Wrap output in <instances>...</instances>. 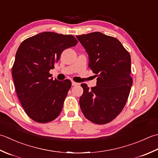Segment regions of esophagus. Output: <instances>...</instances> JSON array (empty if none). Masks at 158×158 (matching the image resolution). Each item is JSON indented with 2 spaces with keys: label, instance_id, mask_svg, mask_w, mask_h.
Returning a JSON list of instances; mask_svg holds the SVG:
<instances>
[{
  "label": "esophagus",
  "instance_id": "1",
  "mask_svg": "<svg viewBox=\"0 0 158 158\" xmlns=\"http://www.w3.org/2000/svg\"><path fill=\"white\" fill-rule=\"evenodd\" d=\"M72 86H77V85H79V83L76 82L74 81H72Z\"/></svg>",
  "mask_w": 158,
  "mask_h": 158
}]
</instances>
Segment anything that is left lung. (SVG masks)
<instances>
[{
    "label": "left lung",
    "mask_w": 158,
    "mask_h": 158,
    "mask_svg": "<svg viewBox=\"0 0 158 158\" xmlns=\"http://www.w3.org/2000/svg\"><path fill=\"white\" fill-rule=\"evenodd\" d=\"M89 54V67L95 73L97 86L82 84L80 106L88 120L96 124L112 121L123 110L130 95L131 57L117 38L99 32L76 35Z\"/></svg>",
    "instance_id": "obj_1"
}]
</instances>
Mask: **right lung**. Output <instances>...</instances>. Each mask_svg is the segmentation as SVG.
<instances>
[{"instance_id": "right-lung-1", "label": "right lung", "mask_w": 158, "mask_h": 158, "mask_svg": "<svg viewBox=\"0 0 158 158\" xmlns=\"http://www.w3.org/2000/svg\"><path fill=\"white\" fill-rule=\"evenodd\" d=\"M77 44L72 35L44 32L26 39L18 48L12 67L16 93L26 113L37 123L52 121L62 110L72 82L53 80L50 70L64 50Z\"/></svg>"}]
</instances>
